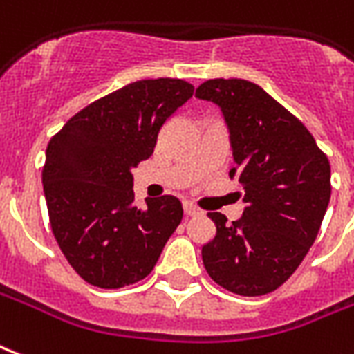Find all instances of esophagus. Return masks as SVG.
Returning a JSON list of instances; mask_svg holds the SVG:
<instances>
[{
	"instance_id": "obj_1",
	"label": "esophagus",
	"mask_w": 354,
	"mask_h": 354,
	"mask_svg": "<svg viewBox=\"0 0 354 354\" xmlns=\"http://www.w3.org/2000/svg\"><path fill=\"white\" fill-rule=\"evenodd\" d=\"M184 212H185V216H198L201 214V210H198L197 206L195 204H191V203H185L184 204Z\"/></svg>"
}]
</instances>
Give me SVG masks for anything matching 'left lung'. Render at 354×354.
Masks as SVG:
<instances>
[{
  "label": "left lung",
  "mask_w": 354,
  "mask_h": 354,
  "mask_svg": "<svg viewBox=\"0 0 354 354\" xmlns=\"http://www.w3.org/2000/svg\"><path fill=\"white\" fill-rule=\"evenodd\" d=\"M195 95L223 112L236 163L229 176L243 187L245 203L230 225L223 214H208L216 236L203 245L204 268L234 295L263 297L292 276L315 242L330 201L328 157L257 84L212 78Z\"/></svg>",
  "instance_id": "left-lung-1"
}]
</instances>
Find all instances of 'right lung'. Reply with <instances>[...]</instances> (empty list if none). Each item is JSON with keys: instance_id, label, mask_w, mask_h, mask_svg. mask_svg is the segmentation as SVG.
Returning <instances> with one entry per match:
<instances>
[{"instance_id": "right-lung-1", "label": "right lung", "mask_w": 354, "mask_h": 354, "mask_svg": "<svg viewBox=\"0 0 354 354\" xmlns=\"http://www.w3.org/2000/svg\"><path fill=\"white\" fill-rule=\"evenodd\" d=\"M193 95L180 78L127 84L77 112L50 138L43 167L48 217L78 276L120 289L148 276L182 221L172 195L137 208L131 169L148 159L157 135Z\"/></svg>"}]
</instances>
